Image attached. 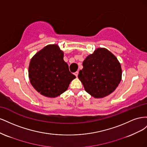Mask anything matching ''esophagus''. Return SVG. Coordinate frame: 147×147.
<instances>
[{
	"mask_svg": "<svg viewBox=\"0 0 147 147\" xmlns=\"http://www.w3.org/2000/svg\"><path fill=\"white\" fill-rule=\"evenodd\" d=\"M78 71H77V72H75L74 73V75H75L76 77L78 76Z\"/></svg>",
	"mask_w": 147,
	"mask_h": 147,
	"instance_id": "esophagus-1",
	"label": "esophagus"
}]
</instances>
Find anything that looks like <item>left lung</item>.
<instances>
[{
	"instance_id": "obj_1",
	"label": "left lung",
	"mask_w": 147,
	"mask_h": 147,
	"mask_svg": "<svg viewBox=\"0 0 147 147\" xmlns=\"http://www.w3.org/2000/svg\"><path fill=\"white\" fill-rule=\"evenodd\" d=\"M78 77L85 91L96 98L113 92L121 80L122 70L117 58L105 48H98L83 63Z\"/></svg>"
}]
</instances>
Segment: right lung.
I'll list each match as a JSON object with an SVG mask.
<instances>
[{
  "instance_id": "right-lung-1",
  "label": "right lung",
  "mask_w": 147,
  "mask_h": 147,
  "mask_svg": "<svg viewBox=\"0 0 147 147\" xmlns=\"http://www.w3.org/2000/svg\"><path fill=\"white\" fill-rule=\"evenodd\" d=\"M64 53L56 45H49L30 60L29 77L32 86L41 94L55 97L65 92L75 77L64 59Z\"/></svg>"
}]
</instances>
